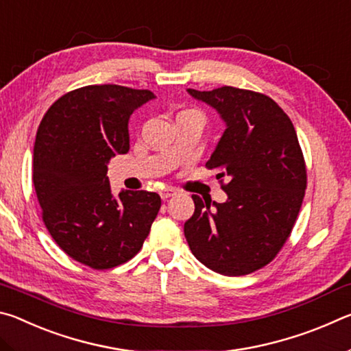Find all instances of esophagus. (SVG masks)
Instances as JSON below:
<instances>
[{
	"instance_id": "34e87169",
	"label": "esophagus",
	"mask_w": 351,
	"mask_h": 351,
	"mask_svg": "<svg viewBox=\"0 0 351 351\" xmlns=\"http://www.w3.org/2000/svg\"><path fill=\"white\" fill-rule=\"evenodd\" d=\"M176 193H178L176 189H173V187H165V189L161 190V192H159V195H161L162 199H169L171 197H175Z\"/></svg>"
}]
</instances>
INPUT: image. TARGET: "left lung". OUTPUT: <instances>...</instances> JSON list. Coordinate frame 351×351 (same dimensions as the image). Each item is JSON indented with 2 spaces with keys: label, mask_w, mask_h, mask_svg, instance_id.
<instances>
[{
  "label": "left lung",
  "mask_w": 351,
  "mask_h": 351,
  "mask_svg": "<svg viewBox=\"0 0 351 351\" xmlns=\"http://www.w3.org/2000/svg\"><path fill=\"white\" fill-rule=\"evenodd\" d=\"M223 119L226 130L206 167L226 176L224 203L192 195L184 224L190 251L223 276H245L276 257L293 230L306 169L291 119L265 94L223 86L187 90Z\"/></svg>",
  "instance_id": "left-lung-1"
}]
</instances>
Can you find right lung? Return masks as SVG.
<instances>
[{
  "mask_svg": "<svg viewBox=\"0 0 351 351\" xmlns=\"http://www.w3.org/2000/svg\"><path fill=\"white\" fill-rule=\"evenodd\" d=\"M152 99L148 90L83 86L58 99L38 127L32 180L45 226L93 269L133 258L161 207V197L145 190L116 197L106 176L111 159L130 150V116Z\"/></svg>",
  "mask_w": 351,
  "mask_h": 351,
  "instance_id": "obj_1",
  "label": "right lung"
}]
</instances>
